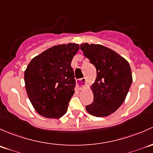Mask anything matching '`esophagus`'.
<instances>
[{
  "instance_id": "34e87169",
  "label": "esophagus",
  "mask_w": 153,
  "mask_h": 153,
  "mask_svg": "<svg viewBox=\"0 0 153 153\" xmlns=\"http://www.w3.org/2000/svg\"><path fill=\"white\" fill-rule=\"evenodd\" d=\"M86 85V79L85 78H82L80 79H79V81L77 82V87H78L79 90H82L85 88Z\"/></svg>"
}]
</instances>
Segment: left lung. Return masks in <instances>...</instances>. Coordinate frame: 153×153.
<instances>
[{"label":"left lung","instance_id":"left-lung-1","mask_svg":"<svg viewBox=\"0 0 153 153\" xmlns=\"http://www.w3.org/2000/svg\"><path fill=\"white\" fill-rule=\"evenodd\" d=\"M80 49L97 73L92 85L94 102L85 107L86 110L97 117L109 116L127 97L133 82L130 66L119 53L102 45L82 43Z\"/></svg>","mask_w":153,"mask_h":153}]
</instances>
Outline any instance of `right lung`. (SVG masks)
Returning <instances> with one entry per match:
<instances>
[{
    "instance_id": "1",
    "label": "right lung",
    "mask_w": 153,
    "mask_h": 153,
    "mask_svg": "<svg viewBox=\"0 0 153 153\" xmlns=\"http://www.w3.org/2000/svg\"><path fill=\"white\" fill-rule=\"evenodd\" d=\"M79 49L76 43L54 45L33 58L24 73L30 102L40 115L59 119L67 112L76 80L71 66Z\"/></svg>"
}]
</instances>
